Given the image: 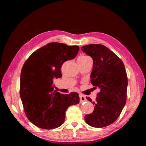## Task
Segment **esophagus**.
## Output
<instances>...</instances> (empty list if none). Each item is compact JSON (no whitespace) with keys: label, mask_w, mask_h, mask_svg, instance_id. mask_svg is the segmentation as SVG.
I'll use <instances>...</instances> for the list:
<instances>
[{"label":"esophagus","mask_w":146,"mask_h":146,"mask_svg":"<svg viewBox=\"0 0 146 146\" xmlns=\"http://www.w3.org/2000/svg\"><path fill=\"white\" fill-rule=\"evenodd\" d=\"M80 102L82 103L83 102H85L87 100V99L86 98V96H84V95H80Z\"/></svg>","instance_id":"1"}]
</instances>
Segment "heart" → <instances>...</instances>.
<instances>
[{
    "mask_svg": "<svg viewBox=\"0 0 146 146\" xmlns=\"http://www.w3.org/2000/svg\"><path fill=\"white\" fill-rule=\"evenodd\" d=\"M80 57H81V58H87L88 56H80Z\"/></svg>",
    "mask_w": 146,
    "mask_h": 146,
    "instance_id": "b5f03b06",
    "label": "heart"
}]
</instances>
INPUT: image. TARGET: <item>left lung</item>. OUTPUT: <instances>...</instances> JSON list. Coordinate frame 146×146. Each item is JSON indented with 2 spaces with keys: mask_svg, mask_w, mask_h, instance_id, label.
Returning a JSON list of instances; mask_svg holds the SVG:
<instances>
[{
  "mask_svg": "<svg viewBox=\"0 0 146 146\" xmlns=\"http://www.w3.org/2000/svg\"><path fill=\"white\" fill-rule=\"evenodd\" d=\"M82 52L94 60L91 82L100 91L95 102L94 111L85 115L89 125L103 128L113 123L119 116L127 102L128 77L122 60L113 51L102 44H89L81 47Z\"/></svg>",
  "mask_w": 146,
  "mask_h": 146,
  "instance_id": "8db88e82",
  "label": "left lung"
}]
</instances>
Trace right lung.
Wrapping results in <instances>:
<instances>
[{
  "instance_id": "1",
  "label": "right lung",
  "mask_w": 146,
  "mask_h": 146,
  "mask_svg": "<svg viewBox=\"0 0 146 146\" xmlns=\"http://www.w3.org/2000/svg\"><path fill=\"white\" fill-rule=\"evenodd\" d=\"M78 46L50 43L32 53L24 64L20 77V97L28 119L38 128L60 127L68 108L80 102L78 94L54 91L53 81L62 77L65 62L74 58Z\"/></svg>"
}]
</instances>
